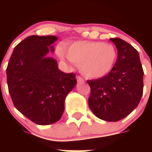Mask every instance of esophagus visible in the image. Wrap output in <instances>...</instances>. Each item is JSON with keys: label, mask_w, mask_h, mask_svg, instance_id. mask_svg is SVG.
Returning a JSON list of instances; mask_svg holds the SVG:
<instances>
[{"label": "esophagus", "mask_w": 152, "mask_h": 152, "mask_svg": "<svg viewBox=\"0 0 152 152\" xmlns=\"http://www.w3.org/2000/svg\"><path fill=\"white\" fill-rule=\"evenodd\" d=\"M76 78H77V82H79V83H83V82H84V79H83L81 77H80V76H77V77H76Z\"/></svg>", "instance_id": "34e87169"}]
</instances>
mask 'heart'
Here are the masks:
<instances>
[{
    "instance_id": "heart-1",
    "label": "heart",
    "mask_w": 152,
    "mask_h": 152,
    "mask_svg": "<svg viewBox=\"0 0 152 152\" xmlns=\"http://www.w3.org/2000/svg\"><path fill=\"white\" fill-rule=\"evenodd\" d=\"M61 58H65L62 48L58 51ZM68 59L79 65L80 72L89 78H100L109 74L113 68L117 52L110 43L102 42L77 41L66 47Z\"/></svg>"
}]
</instances>
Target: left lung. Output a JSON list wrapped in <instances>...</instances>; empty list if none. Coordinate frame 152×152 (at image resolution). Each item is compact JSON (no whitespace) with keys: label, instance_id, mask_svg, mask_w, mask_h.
<instances>
[{"label":"left lung","instance_id":"8db88e82","mask_svg":"<svg viewBox=\"0 0 152 152\" xmlns=\"http://www.w3.org/2000/svg\"><path fill=\"white\" fill-rule=\"evenodd\" d=\"M117 49V59L110 73L88 80L91 87L89 107L99 119L116 122L129 115L143 94V75L138 51L119 38H111Z\"/></svg>","mask_w":152,"mask_h":152}]
</instances>
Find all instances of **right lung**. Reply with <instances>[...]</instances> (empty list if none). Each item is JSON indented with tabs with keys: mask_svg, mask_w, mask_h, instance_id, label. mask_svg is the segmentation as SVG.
I'll list each match as a JSON object with an SVG mask.
<instances>
[{
	"mask_svg": "<svg viewBox=\"0 0 152 152\" xmlns=\"http://www.w3.org/2000/svg\"><path fill=\"white\" fill-rule=\"evenodd\" d=\"M55 36H30L14 48L7 68V80L13 105L38 125L61 119L64 100L77 84L74 73L58 69L57 61L47 57L54 52Z\"/></svg>",
	"mask_w": 152,
	"mask_h": 152,
	"instance_id": "right-lung-1",
	"label": "right lung"
}]
</instances>
